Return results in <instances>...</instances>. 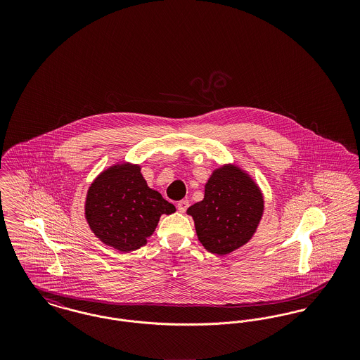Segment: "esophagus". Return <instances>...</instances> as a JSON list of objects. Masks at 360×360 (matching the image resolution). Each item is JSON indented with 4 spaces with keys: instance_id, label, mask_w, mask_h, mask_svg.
<instances>
[{
    "instance_id": "1",
    "label": "esophagus",
    "mask_w": 360,
    "mask_h": 360,
    "mask_svg": "<svg viewBox=\"0 0 360 360\" xmlns=\"http://www.w3.org/2000/svg\"><path fill=\"white\" fill-rule=\"evenodd\" d=\"M188 205H190V204H188V200H182V201L178 202V210H179L181 213H185V212L188 210Z\"/></svg>"
}]
</instances>
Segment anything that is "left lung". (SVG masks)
<instances>
[{"mask_svg":"<svg viewBox=\"0 0 360 360\" xmlns=\"http://www.w3.org/2000/svg\"><path fill=\"white\" fill-rule=\"evenodd\" d=\"M264 201L254 179L233 165L216 169L205 185L204 200L190 206L201 244L212 254L226 255L257 232Z\"/></svg>","mask_w":360,"mask_h":360,"instance_id":"obj_1","label":"left lung"}]
</instances>
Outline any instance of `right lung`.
I'll list each match as a JSON object with an SVG mask.
<instances>
[{"label":"right lung","instance_id":"right-lung-1","mask_svg":"<svg viewBox=\"0 0 360 360\" xmlns=\"http://www.w3.org/2000/svg\"><path fill=\"white\" fill-rule=\"evenodd\" d=\"M139 165L120 163L101 172L87 190L85 216L93 233L121 252L143 247L162 214L175 206L148 188Z\"/></svg>","mask_w":360,"mask_h":360}]
</instances>
